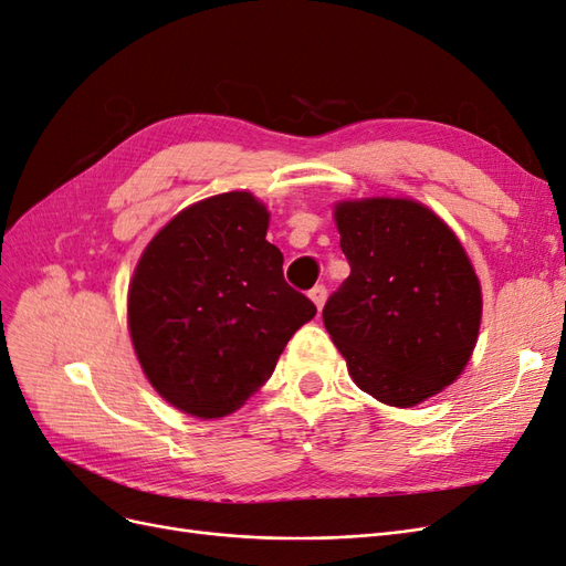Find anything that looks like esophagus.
<instances>
[{
	"instance_id": "obj_1",
	"label": "esophagus",
	"mask_w": 566,
	"mask_h": 566,
	"mask_svg": "<svg viewBox=\"0 0 566 566\" xmlns=\"http://www.w3.org/2000/svg\"><path fill=\"white\" fill-rule=\"evenodd\" d=\"M310 297H312V302L321 310V306L325 304V297H328V290H325V285H316V287L310 290Z\"/></svg>"
}]
</instances>
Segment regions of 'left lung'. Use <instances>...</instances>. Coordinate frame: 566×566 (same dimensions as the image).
<instances>
[{"mask_svg": "<svg viewBox=\"0 0 566 566\" xmlns=\"http://www.w3.org/2000/svg\"><path fill=\"white\" fill-rule=\"evenodd\" d=\"M349 279L323 306L325 331L354 382L410 408L468 366L482 323V287L455 233L408 198L335 205Z\"/></svg>", "mask_w": 566, "mask_h": 566, "instance_id": "1", "label": "left lung"}]
</instances>
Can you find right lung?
<instances>
[{"label":"right lung","instance_id":"right-lung-1","mask_svg":"<svg viewBox=\"0 0 566 566\" xmlns=\"http://www.w3.org/2000/svg\"><path fill=\"white\" fill-rule=\"evenodd\" d=\"M269 212L248 191L181 210L144 250L129 283L136 358L160 397L202 420L241 408L287 339L316 316L283 279Z\"/></svg>","mask_w":566,"mask_h":566}]
</instances>
